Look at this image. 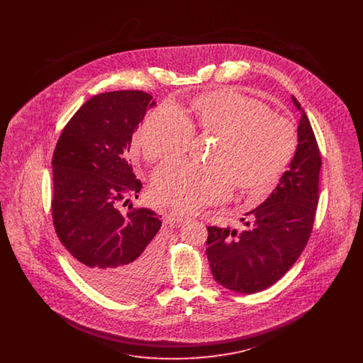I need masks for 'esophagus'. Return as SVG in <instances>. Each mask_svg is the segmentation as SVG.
Returning a JSON list of instances; mask_svg holds the SVG:
<instances>
[{"instance_id":"esophagus-1","label":"esophagus","mask_w":363,"mask_h":363,"mask_svg":"<svg viewBox=\"0 0 363 363\" xmlns=\"http://www.w3.org/2000/svg\"><path fill=\"white\" fill-rule=\"evenodd\" d=\"M172 218H173L174 222H177L178 225L188 223L190 220L189 216H186V215H181V213H177V212L172 213Z\"/></svg>"}]
</instances>
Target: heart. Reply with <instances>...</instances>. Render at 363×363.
I'll return each instance as SVG.
<instances>
[{"mask_svg": "<svg viewBox=\"0 0 363 363\" xmlns=\"http://www.w3.org/2000/svg\"><path fill=\"white\" fill-rule=\"evenodd\" d=\"M193 130L213 136L208 160H177L152 178L157 204L190 212L218 204L235 186L240 194L259 196L272 189L298 151V132L289 118L268 104L233 88L204 92L190 101L189 116L170 104L148 113L135 135V145L148 162L184 155Z\"/></svg>", "mask_w": 363, "mask_h": 363, "instance_id": "obj_1", "label": "heart"}]
</instances>
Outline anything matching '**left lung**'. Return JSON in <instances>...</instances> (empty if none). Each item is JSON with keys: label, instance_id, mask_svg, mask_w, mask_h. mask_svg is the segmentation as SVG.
Masks as SVG:
<instances>
[{"label": "left lung", "instance_id": "obj_1", "mask_svg": "<svg viewBox=\"0 0 363 363\" xmlns=\"http://www.w3.org/2000/svg\"><path fill=\"white\" fill-rule=\"evenodd\" d=\"M302 113L298 151L277 188L259 207L245 213L242 231L209 225L207 253L215 280L241 294L262 291L277 283L303 252L318 204L321 155L311 122Z\"/></svg>", "mask_w": 363, "mask_h": 363}]
</instances>
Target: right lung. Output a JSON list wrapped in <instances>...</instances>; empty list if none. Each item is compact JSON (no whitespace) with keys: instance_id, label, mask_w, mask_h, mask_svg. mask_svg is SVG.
I'll return each instance as SVG.
<instances>
[{"instance_id":"obj_1","label":"right lung","mask_w":363,"mask_h":363,"mask_svg":"<svg viewBox=\"0 0 363 363\" xmlns=\"http://www.w3.org/2000/svg\"><path fill=\"white\" fill-rule=\"evenodd\" d=\"M144 91L92 96L64 128L52 155V223L79 274L120 299L147 293L159 277L162 222L147 208L118 203L143 184L128 163L132 135L155 106ZM129 201V200H126Z\"/></svg>"}]
</instances>
